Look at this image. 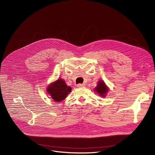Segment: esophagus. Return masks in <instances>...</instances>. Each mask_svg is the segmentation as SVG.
I'll use <instances>...</instances> for the list:
<instances>
[{"label": "esophagus", "mask_w": 155, "mask_h": 155, "mask_svg": "<svg viewBox=\"0 0 155 155\" xmlns=\"http://www.w3.org/2000/svg\"><path fill=\"white\" fill-rule=\"evenodd\" d=\"M85 85H84V84H78L77 85V87H78V88H83V87H84Z\"/></svg>", "instance_id": "34e87169"}]
</instances>
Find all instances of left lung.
<instances>
[{"label": "left lung", "mask_w": 155, "mask_h": 155, "mask_svg": "<svg viewBox=\"0 0 155 155\" xmlns=\"http://www.w3.org/2000/svg\"><path fill=\"white\" fill-rule=\"evenodd\" d=\"M95 91L102 97H104L108 91L107 87L103 81H99L97 87L95 88Z\"/></svg>", "instance_id": "left-lung-1"}]
</instances>
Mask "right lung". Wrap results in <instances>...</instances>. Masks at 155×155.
Masks as SVG:
<instances>
[{
    "label": "right lung",
    "instance_id": "right-lung-1",
    "mask_svg": "<svg viewBox=\"0 0 155 155\" xmlns=\"http://www.w3.org/2000/svg\"><path fill=\"white\" fill-rule=\"evenodd\" d=\"M71 88L68 87L62 79H59L48 86V92L56 102H60L66 98L71 92Z\"/></svg>",
    "mask_w": 155,
    "mask_h": 155
}]
</instances>
